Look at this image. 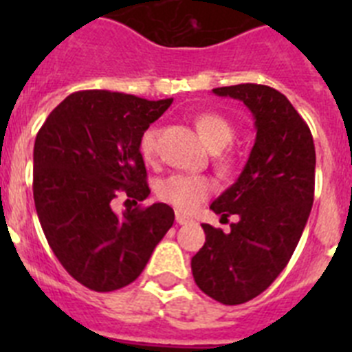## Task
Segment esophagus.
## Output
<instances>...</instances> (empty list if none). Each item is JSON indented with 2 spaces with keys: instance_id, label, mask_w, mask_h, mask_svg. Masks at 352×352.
Instances as JSON below:
<instances>
[{
  "instance_id": "1",
  "label": "esophagus",
  "mask_w": 352,
  "mask_h": 352,
  "mask_svg": "<svg viewBox=\"0 0 352 352\" xmlns=\"http://www.w3.org/2000/svg\"><path fill=\"white\" fill-rule=\"evenodd\" d=\"M190 217H188V214H185V213H182V211H176V222L179 223V226H183V223H188L190 222Z\"/></svg>"
}]
</instances>
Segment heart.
I'll return each mask as SVG.
<instances>
[{
    "label": "heart",
    "instance_id": "1",
    "mask_svg": "<svg viewBox=\"0 0 352 352\" xmlns=\"http://www.w3.org/2000/svg\"><path fill=\"white\" fill-rule=\"evenodd\" d=\"M199 135L211 149H222L231 142L234 135V129L229 121L217 113H203L195 118ZM158 130L149 126L142 132L139 141V151L144 160H151L157 155ZM219 167L227 173L234 167V157L232 155H222L219 158ZM213 190V183L208 176L201 174H170L167 178L160 179L157 186L158 197L164 203L170 204L179 211H192L203 203L204 199Z\"/></svg>",
    "mask_w": 352,
    "mask_h": 352
}]
</instances>
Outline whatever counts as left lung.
<instances>
[{"label": "left lung", "instance_id": "left-lung-1", "mask_svg": "<svg viewBox=\"0 0 352 352\" xmlns=\"http://www.w3.org/2000/svg\"><path fill=\"white\" fill-rule=\"evenodd\" d=\"M241 100L256 120V144L238 182L211 203L231 232L203 223L206 241L192 257L197 287L223 305L259 296L287 266L314 204L316 148L309 125L280 91L263 84L214 88Z\"/></svg>", "mask_w": 352, "mask_h": 352}]
</instances>
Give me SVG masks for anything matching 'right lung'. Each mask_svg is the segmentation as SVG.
I'll use <instances>...</instances> for the list:
<instances>
[{
	"label": "right lung",
	"instance_id": "obj_1",
	"mask_svg": "<svg viewBox=\"0 0 352 352\" xmlns=\"http://www.w3.org/2000/svg\"><path fill=\"white\" fill-rule=\"evenodd\" d=\"M173 98L146 100L105 89L68 95L38 130L33 197L49 247L84 287L109 292L132 284L166 232L174 211L164 203L116 215L120 195H149L139 141Z\"/></svg>",
	"mask_w": 352,
	"mask_h": 352
}]
</instances>
